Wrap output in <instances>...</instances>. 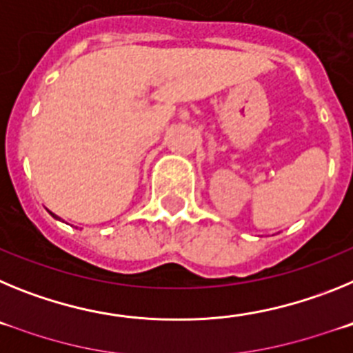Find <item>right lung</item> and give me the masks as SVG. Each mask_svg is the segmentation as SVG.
Segmentation results:
<instances>
[{"instance_id": "right-lung-1", "label": "right lung", "mask_w": 353, "mask_h": 353, "mask_svg": "<svg viewBox=\"0 0 353 353\" xmlns=\"http://www.w3.org/2000/svg\"><path fill=\"white\" fill-rule=\"evenodd\" d=\"M52 217H56V215H54V214H52Z\"/></svg>"}]
</instances>
